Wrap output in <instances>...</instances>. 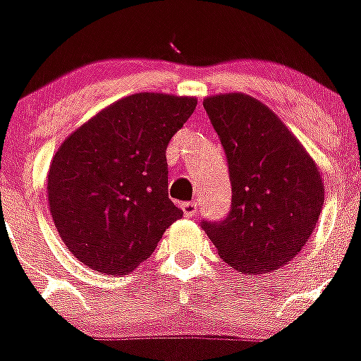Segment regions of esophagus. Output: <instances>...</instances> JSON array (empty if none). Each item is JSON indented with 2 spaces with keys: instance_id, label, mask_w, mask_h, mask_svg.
Masks as SVG:
<instances>
[{
  "instance_id": "1",
  "label": "esophagus",
  "mask_w": 361,
  "mask_h": 361,
  "mask_svg": "<svg viewBox=\"0 0 361 361\" xmlns=\"http://www.w3.org/2000/svg\"><path fill=\"white\" fill-rule=\"evenodd\" d=\"M181 209H183L185 216L194 217L197 214V203H196V201H187V203L181 204Z\"/></svg>"
}]
</instances>
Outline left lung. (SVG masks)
<instances>
[{
  "mask_svg": "<svg viewBox=\"0 0 361 361\" xmlns=\"http://www.w3.org/2000/svg\"><path fill=\"white\" fill-rule=\"evenodd\" d=\"M228 161L232 207L201 221L217 253L243 274L286 266L310 241L324 204L317 164L268 106L245 93L203 100Z\"/></svg>",
  "mask_w": 361,
  "mask_h": 361,
  "instance_id": "8db88e82",
  "label": "left lung"
}]
</instances>
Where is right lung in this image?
Here are the masks:
<instances>
[{"mask_svg":"<svg viewBox=\"0 0 361 361\" xmlns=\"http://www.w3.org/2000/svg\"><path fill=\"white\" fill-rule=\"evenodd\" d=\"M196 104L194 97L129 95L57 149L48 203L61 239L84 266L106 275L129 274L183 216L169 200L165 151Z\"/></svg>","mask_w":361,"mask_h":361,"instance_id":"right-lung-1","label":"right lung"}]
</instances>
